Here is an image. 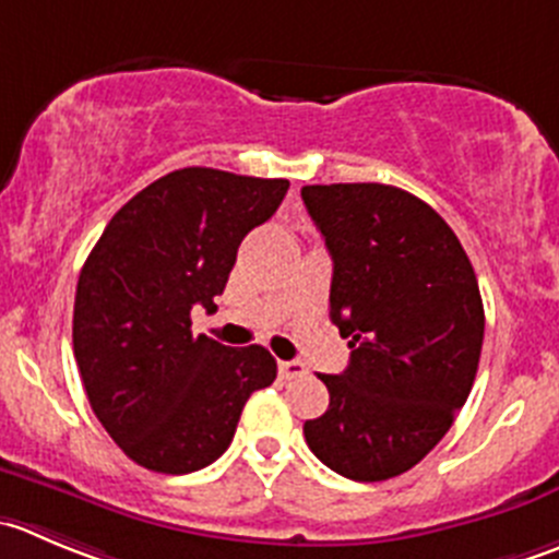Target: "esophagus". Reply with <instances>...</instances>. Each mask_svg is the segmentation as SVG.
Masks as SVG:
<instances>
[{
    "mask_svg": "<svg viewBox=\"0 0 559 559\" xmlns=\"http://www.w3.org/2000/svg\"><path fill=\"white\" fill-rule=\"evenodd\" d=\"M278 373L281 379H297L306 373V366L300 360H278Z\"/></svg>",
    "mask_w": 559,
    "mask_h": 559,
    "instance_id": "esophagus-1",
    "label": "esophagus"
}]
</instances>
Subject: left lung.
<instances>
[{"instance_id": "1", "label": "left lung", "mask_w": 559, "mask_h": 559, "mask_svg": "<svg viewBox=\"0 0 559 559\" xmlns=\"http://www.w3.org/2000/svg\"><path fill=\"white\" fill-rule=\"evenodd\" d=\"M333 257L330 319L349 366L322 373L330 406L306 420L308 448L360 484L415 467L456 420L478 373L484 300L440 213L382 182L306 186Z\"/></svg>"}]
</instances>
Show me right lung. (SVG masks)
Listing matches in <instances>:
<instances>
[{
	"mask_svg": "<svg viewBox=\"0 0 559 559\" xmlns=\"http://www.w3.org/2000/svg\"><path fill=\"white\" fill-rule=\"evenodd\" d=\"M289 180L188 166L135 193L81 267L73 355L92 412L135 464L186 475L229 448L253 390L278 366L264 346L191 333L213 311L237 248L264 224Z\"/></svg>",
	"mask_w": 559,
	"mask_h": 559,
	"instance_id": "obj_1",
	"label": "right lung"
}]
</instances>
